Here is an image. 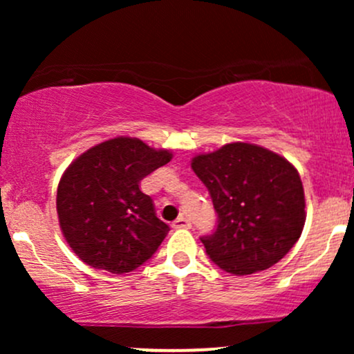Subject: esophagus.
Returning <instances> with one entry per match:
<instances>
[{
    "instance_id": "1",
    "label": "esophagus",
    "mask_w": 354,
    "mask_h": 354,
    "mask_svg": "<svg viewBox=\"0 0 354 354\" xmlns=\"http://www.w3.org/2000/svg\"><path fill=\"white\" fill-rule=\"evenodd\" d=\"M171 226H173L174 230H189V228H191V223H189V219H188V218L180 216V218L174 219Z\"/></svg>"
}]
</instances>
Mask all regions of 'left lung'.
Here are the masks:
<instances>
[{
  "mask_svg": "<svg viewBox=\"0 0 354 354\" xmlns=\"http://www.w3.org/2000/svg\"><path fill=\"white\" fill-rule=\"evenodd\" d=\"M191 168L208 188L218 225L206 253L236 276L271 268L301 236L306 221L299 173L286 158L250 143L198 154Z\"/></svg>",
  "mask_w": 354,
  "mask_h": 354,
  "instance_id": "8db88e82",
  "label": "left lung"
}]
</instances>
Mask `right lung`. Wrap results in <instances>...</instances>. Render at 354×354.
<instances>
[{
	"label": "right lung",
	"mask_w": 354,
	"mask_h": 354,
	"mask_svg": "<svg viewBox=\"0 0 354 354\" xmlns=\"http://www.w3.org/2000/svg\"><path fill=\"white\" fill-rule=\"evenodd\" d=\"M168 149L118 136L80 154L61 176L56 194L59 228L80 259L123 274L148 261L169 226L140 189L143 178L169 163Z\"/></svg>",
	"instance_id": "add662e5"
}]
</instances>
